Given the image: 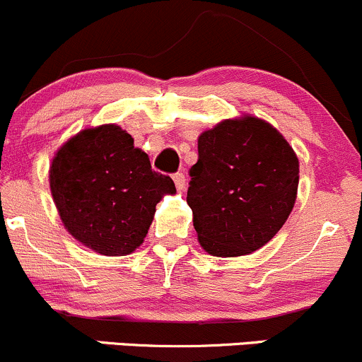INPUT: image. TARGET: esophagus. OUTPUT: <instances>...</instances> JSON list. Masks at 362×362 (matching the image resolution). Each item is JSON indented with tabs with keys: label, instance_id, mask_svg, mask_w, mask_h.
I'll list each match as a JSON object with an SVG mask.
<instances>
[{
	"label": "esophagus",
	"instance_id": "34e87169",
	"mask_svg": "<svg viewBox=\"0 0 362 362\" xmlns=\"http://www.w3.org/2000/svg\"><path fill=\"white\" fill-rule=\"evenodd\" d=\"M173 180H174V182H176L177 189H185V185H186L185 174H182V173H176V174H174V176H173Z\"/></svg>",
	"mask_w": 362,
	"mask_h": 362
}]
</instances>
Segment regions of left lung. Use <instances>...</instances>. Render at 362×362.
Returning a JSON list of instances; mask_svg holds the SVG:
<instances>
[{"label": "left lung", "mask_w": 362, "mask_h": 362, "mask_svg": "<svg viewBox=\"0 0 362 362\" xmlns=\"http://www.w3.org/2000/svg\"><path fill=\"white\" fill-rule=\"evenodd\" d=\"M188 202L198 243L216 257L259 250L288 219L298 158L285 136L254 115L221 120L198 136Z\"/></svg>", "instance_id": "8db88e82"}]
</instances>
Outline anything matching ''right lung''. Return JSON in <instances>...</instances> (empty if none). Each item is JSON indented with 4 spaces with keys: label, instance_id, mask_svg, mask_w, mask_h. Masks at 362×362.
<instances>
[{
    "label": "right lung",
    "instance_id": "right-lung-1",
    "mask_svg": "<svg viewBox=\"0 0 362 362\" xmlns=\"http://www.w3.org/2000/svg\"><path fill=\"white\" fill-rule=\"evenodd\" d=\"M49 189L65 229L108 257L133 254L145 242L155 207L176 192L151 170L148 155L117 124L86 127L57 150Z\"/></svg>",
    "mask_w": 362,
    "mask_h": 362
}]
</instances>
